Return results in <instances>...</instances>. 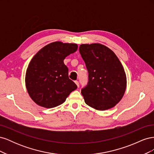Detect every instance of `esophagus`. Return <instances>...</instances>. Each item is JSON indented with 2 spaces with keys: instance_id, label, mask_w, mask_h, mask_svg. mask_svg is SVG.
Returning a JSON list of instances; mask_svg holds the SVG:
<instances>
[{
  "instance_id": "1",
  "label": "esophagus",
  "mask_w": 154,
  "mask_h": 154,
  "mask_svg": "<svg viewBox=\"0 0 154 154\" xmlns=\"http://www.w3.org/2000/svg\"><path fill=\"white\" fill-rule=\"evenodd\" d=\"M75 82V83H76V85H77V87H79V82L76 80V81H75V82Z\"/></svg>"
}]
</instances>
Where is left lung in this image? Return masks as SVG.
Returning a JSON list of instances; mask_svg holds the SVG:
<instances>
[{"mask_svg":"<svg viewBox=\"0 0 154 154\" xmlns=\"http://www.w3.org/2000/svg\"><path fill=\"white\" fill-rule=\"evenodd\" d=\"M80 53L88 73V82L82 89L87 105L105 110L118 104L125 92L127 77L117 56L101 44H82Z\"/></svg>","mask_w":154,"mask_h":154,"instance_id":"obj_1","label":"left lung"}]
</instances>
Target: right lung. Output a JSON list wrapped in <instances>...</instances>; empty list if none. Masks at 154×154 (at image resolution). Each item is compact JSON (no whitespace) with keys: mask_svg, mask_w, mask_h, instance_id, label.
Returning <instances> with one entry per match:
<instances>
[{"mask_svg":"<svg viewBox=\"0 0 154 154\" xmlns=\"http://www.w3.org/2000/svg\"><path fill=\"white\" fill-rule=\"evenodd\" d=\"M76 44L54 42L42 48L31 60L25 78L27 92L35 103L45 108L62 104L77 85L70 80L63 60L76 52Z\"/></svg>","mask_w":154,"mask_h":154,"instance_id":"obj_1","label":"right lung"}]
</instances>
